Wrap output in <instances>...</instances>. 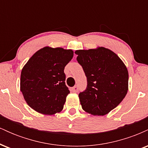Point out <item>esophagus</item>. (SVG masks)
<instances>
[{"instance_id":"obj_1","label":"esophagus","mask_w":148,"mask_h":148,"mask_svg":"<svg viewBox=\"0 0 148 148\" xmlns=\"http://www.w3.org/2000/svg\"><path fill=\"white\" fill-rule=\"evenodd\" d=\"M72 91L74 92H77L78 91H79V88H78L77 86H75L74 87L72 88Z\"/></svg>"}]
</instances>
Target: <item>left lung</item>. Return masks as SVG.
I'll return each mask as SVG.
<instances>
[{
	"instance_id": "1",
	"label": "left lung",
	"mask_w": 148,
	"mask_h": 148,
	"mask_svg": "<svg viewBox=\"0 0 148 148\" xmlns=\"http://www.w3.org/2000/svg\"><path fill=\"white\" fill-rule=\"evenodd\" d=\"M75 53L87 77V88L79 94L82 108L93 115L107 114L128 91L126 66L114 52L104 47L77 50Z\"/></svg>"
}]
</instances>
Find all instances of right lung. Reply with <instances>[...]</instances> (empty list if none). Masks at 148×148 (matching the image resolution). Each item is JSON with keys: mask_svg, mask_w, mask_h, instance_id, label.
<instances>
[{"mask_svg": "<svg viewBox=\"0 0 148 148\" xmlns=\"http://www.w3.org/2000/svg\"><path fill=\"white\" fill-rule=\"evenodd\" d=\"M73 56L71 49L46 47L33 54L23 67L20 90L35 111L51 115L62 111L69 93L64 69Z\"/></svg>", "mask_w": 148, "mask_h": 148, "instance_id": "right-lung-1", "label": "right lung"}]
</instances>
